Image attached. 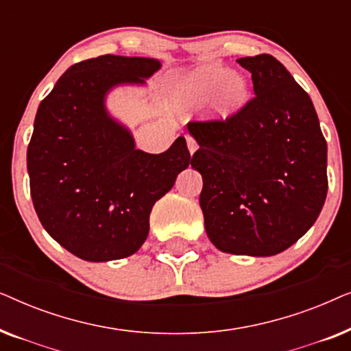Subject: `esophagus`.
I'll list each match as a JSON object with an SVG mask.
<instances>
[{"label":"esophagus","mask_w":351,"mask_h":351,"mask_svg":"<svg viewBox=\"0 0 351 351\" xmlns=\"http://www.w3.org/2000/svg\"><path fill=\"white\" fill-rule=\"evenodd\" d=\"M185 138H186V148H189L190 155H193V153L198 150V143H196L195 138L190 137V136H186Z\"/></svg>","instance_id":"1"}]
</instances>
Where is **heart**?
I'll return each mask as SVG.
<instances>
[{
    "instance_id": "1",
    "label": "heart",
    "mask_w": 351,
    "mask_h": 351,
    "mask_svg": "<svg viewBox=\"0 0 351 351\" xmlns=\"http://www.w3.org/2000/svg\"><path fill=\"white\" fill-rule=\"evenodd\" d=\"M176 99L184 105L203 104L213 97V110L219 117H232L244 105L247 86L241 76L217 64L199 66L184 76L174 89Z\"/></svg>"
}]
</instances>
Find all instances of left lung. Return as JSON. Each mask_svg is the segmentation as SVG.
<instances>
[{
    "label": "left lung",
    "mask_w": 351,
    "mask_h": 351,
    "mask_svg": "<svg viewBox=\"0 0 351 351\" xmlns=\"http://www.w3.org/2000/svg\"><path fill=\"white\" fill-rule=\"evenodd\" d=\"M254 97L225 121L189 123L199 148V206L219 251L270 257L316 222L328 193V145L310 95L270 54L237 60Z\"/></svg>",
    "instance_id": "obj_1"
}]
</instances>
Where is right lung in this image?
<instances>
[{
	"label": "right lung",
	"instance_id": "add662e5",
	"mask_svg": "<svg viewBox=\"0 0 351 351\" xmlns=\"http://www.w3.org/2000/svg\"><path fill=\"white\" fill-rule=\"evenodd\" d=\"M161 65L113 54L80 62L38 107L27 150L33 206L46 232L83 261L136 254L153 204L191 162L184 137L158 155L138 150L107 108L114 88L145 86Z\"/></svg>",
	"mask_w": 351,
	"mask_h": 351
}]
</instances>
